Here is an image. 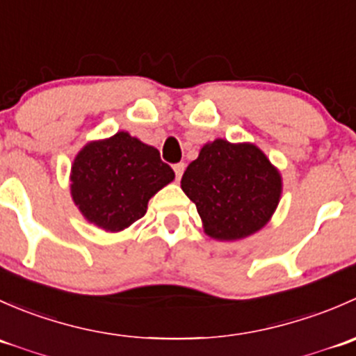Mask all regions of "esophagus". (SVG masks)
<instances>
[{
  "label": "esophagus",
  "instance_id": "34e87169",
  "mask_svg": "<svg viewBox=\"0 0 356 356\" xmlns=\"http://www.w3.org/2000/svg\"><path fill=\"white\" fill-rule=\"evenodd\" d=\"M184 168H186V165L182 163V161L181 163L174 165V172H175V177H177V181L182 177V174H184Z\"/></svg>",
  "mask_w": 356,
  "mask_h": 356
}]
</instances>
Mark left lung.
I'll return each mask as SVG.
<instances>
[{
	"label": "left lung",
	"mask_w": 356,
	"mask_h": 356,
	"mask_svg": "<svg viewBox=\"0 0 356 356\" xmlns=\"http://www.w3.org/2000/svg\"><path fill=\"white\" fill-rule=\"evenodd\" d=\"M182 191L196 204L203 229L218 241H236L260 231L277 208L282 179L251 143L215 139L188 165Z\"/></svg>",
	"instance_id": "obj_1"
}]
</instances>
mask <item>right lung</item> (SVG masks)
<instances>
[{
	"instance_id": "right-lung-1",
	"label": "right lung",
	"mask_w": 356,
	"mask_h": 356,
	"mask_svg": "<svg viewBox=\"0 0 356 356\" xmlns=\"http://www.w3.org/2000/svg\"><path fill=\"white\" fill-rule=\"evenodd\" d=\"M174 177L156 148L120 131L88 143L77 153L70 195L86 220L106 232H118L139 220L149 198Z\"/></svg>"
}]
</instances>
